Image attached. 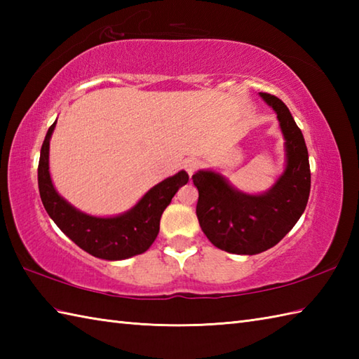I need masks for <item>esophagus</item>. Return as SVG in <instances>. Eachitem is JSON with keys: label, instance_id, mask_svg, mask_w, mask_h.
Listing matches in <instances>:
<instances>
[{"label": "esophagus", "instance_id": "esophagus-1", "mask_svg": "<svg viewBox=\"0 0 359 359\" xmlns=\"http://www.w3.org/2000/svg\"><path fill=\"white\" fill-rule=\"evenodd\" d=\"M201 160L199 158H188L187 162H185V170H187V172L189 174V175H193L197 170H199L201 168Z\"/></svg>", "mask_w": 359, "mask_h": 359}]
</instances>
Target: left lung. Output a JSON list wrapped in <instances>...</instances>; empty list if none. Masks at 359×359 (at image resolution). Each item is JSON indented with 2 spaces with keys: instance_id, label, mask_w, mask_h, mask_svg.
Masks as SVG:
<instances>
[{
  "instance_id": "obj_1",
  "label": "left lung",
  "mask_w": 359,
  "mask_h": 359,
  "mask_svg": "<svg viewBox=\"0 0 359 359\" xmlns=\"http://www.w3.org/2000/svg\"><path fill=\"white\" fill-rule=\"evenodd\" d=\"M278 114L285 139V170L262 194H247L230 185L222 174L197 171L196 215L212 245L234 255H257L276 245L292 230L310 196L309 151L301 129L278 97L259 93Z\"/></svg>"
}]
</instances>
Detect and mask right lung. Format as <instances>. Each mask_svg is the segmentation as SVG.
<instances>
[{"instance_id":"1","label":"right lung","mask_w":359,"mask_h":359,"mask_svg":"<svg viewBox=\"0 0 359 359\" xmlns=\"http://www.w3.org/2000/svg\"><path fill=\"white\" fill-rule=\"evenodd\" d=\"M57 120L44 137L40 163H38V189L46 211L67 238L86 253L106 261H121L147 251L156 241L160 217L174 194L188 182V174L179 171L152 187L131 210L114 217H97L74 208L53 188L49 172V142Z\"/></svg>"}]
</instances>
